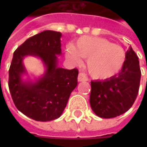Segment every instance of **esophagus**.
<instances>
[{
    "mask_svg": "<svg viewBox=\"0 0 147 147\" xmlns=\"http://www.w3.org/2000/svg\"><path fill=\"white\" fill-rule=\"evenodd\" d=\"M88 77L86 76L84 74L80 73V74H78V82H86V81H88Z\"/></svg>",
    "mask_w": 147,
    "mask_h": 147,
    "instance_id": "esophagus-1",
    "label": "esophagus"
}]
</instances>
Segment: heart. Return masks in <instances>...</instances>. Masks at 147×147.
I'll return each instance as SVG.
<instances>
[{"mask_svg": "<svg viewBox=\"0 0 147 147\" xmlns=\"http://www.w3.org/2000/svg\"><path fill=\"white\" fill-rule=\"evenodd\" d=\"M66 57L74 65H80L82 57L88 59L87 69L95 79L106 80L120 73L127 55L121 47L102 37L82 36L75 47L69 45Z\"/></svg>", "mask_w": 147, "mask_h": 147, "instance_id": "1", "label": "heart"}]
</instances>
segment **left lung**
Masks as SVG:
<instances>
[{
  "label": "left lung",
  "instance_id": "left-lung-1",
  "mask_svg": "<svg viewBox=\"0 0 147 147\" xmlns=\"http://www.w3.org/2000/svg\"><path fill=\"white\" fill-rule=\"evenodd\" d=\"M123 69L106 80L91 82L90 105L93 112L104 119L115 118L129 110L138 96L141 80L139 60L130 47Z\"/></svg>",
  "mask_w": 147,
  "mask_h": 147
}]
</instances>
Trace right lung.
I'll return each instance as SVG.
<instances>
[{
	"label": "right lung",
	"mask_w": 147,
	"mask_h": 147,
	"mask_svg": "<svg viewBox=\"0 0 147 147\" xmlns=\"http://www.w3.org/2000/svg\"><path fill=\"white\" fill-rule=\"evenodd\" d=\"M61 33L46 30L27 39L15 50L9 69V89L15 106L37 121H51L62 115L69 96L78 85L77 69L58 67L56 55H61ZM32 55L42 59L45 74L33 83L24 81L22 59Z\"/></svg>",
	"instance_id": "obj_1"
}]
</instances>
